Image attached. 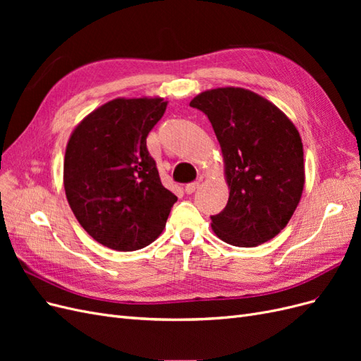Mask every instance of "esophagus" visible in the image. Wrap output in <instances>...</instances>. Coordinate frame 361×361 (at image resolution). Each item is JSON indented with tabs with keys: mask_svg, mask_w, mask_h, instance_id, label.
<instances>
[{
	"mask_svg": "<svg viewBox=\"0 0 361 361\" xmlns=\"http://www.w3.org/2000/svg\"><path fill=\"white\" fill-rule=\"evenodd\" d=\"M199 182H191V183H187V185H185V192H187V194H192L195 190H197L199 188Z\"/></svg>",
	"mask_w": 361,
	"mask_h": 361,
	"instance_id": "esophagus-1",
	"label": "esophagus"
}]
</instances>
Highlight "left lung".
I'll return each mask as SVG.
<instances>
[{"mask_svg":"<svg viewBox=\"0 0 361 361\" xmlns=\"http://www.w3.org/2000/svg\"><path fill=\"white\" fill-rule=\"evenodd\" d=\"M209 118L224 157L231 192L211 215L215 235L236 247H255L286 227L304 187V154L297 128L253 92L224 87L190 102Z\"/></svg>","mask_w":361,"mask_h":361,"instance_id":"1","label":"left lung"}]
</instances>
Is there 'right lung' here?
<instances>
[{"instance_id":"right-lung-1","label":"right lung","mask_w":361,"mask_h":361,"mask_svg":"<svg viewBox=\"0 0 361 361\" xmlns=\"http://www.w3.org/2000/svg\"><path fill=\"white\" fill-rule=\"evenodd\" d=\"M161 97L114 99L75 128L64 155V191L97 243L145 248L161 235L178 197L161 183L146 138L166 113Z\"/></svg>"}]
</instances>
